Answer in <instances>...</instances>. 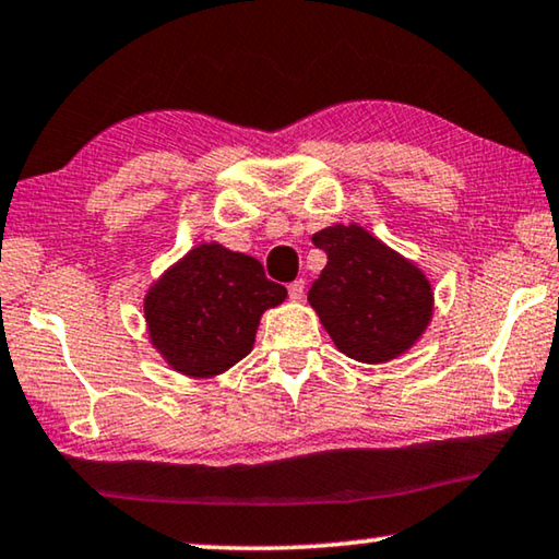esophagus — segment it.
I'll use <instances>...</instances> for the list:
<instances>
[{"label":"esophagus","mask_w":559,"mask_h":559,"mask_svg":"<svg viewBox=\"0 0 559 559\" xmlns=\"http://www.w3.org/2000/svg\"><path fill=\"white\" fill-rule=\"evenodd\" d=\"M288 298L290 301H301L304 298V281H294L288 286Z\"/></svg>","instance_id":"obj_1"}]
</instances>
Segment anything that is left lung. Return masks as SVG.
I'll list each match as a JSON object with an SVG mask.
<instances>
[{
	"instance_id": "left-lung-1",
	"label": "left lung",
	"mask_w": 559,
	"mask_h": 559,
	"mask_svg": "<svg viewBox=\"0 0 559 559\" xmlns=\"http://www.w3.org/2000/svg\"><path fill=\"white\" fill-rule=\"evenodd\" d=\"M311 240L329 261L308 304L338 352L361 364H386L414 348L435 316L427 273L359 223H333Z\"/></svg>"
}]
</instances>
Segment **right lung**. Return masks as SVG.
I'll return each mask as SVG.
<instances>
[{"label":"right lung","mask_w":559,"mask_h":559,"mask_svg":"<svg viewBox=\"0 0 559 559\" xmlns=\"http://www.w3.org/2000/svg\"><path fill=\"white\" fill-rule=\"evenodd\" d=\"M286 296L253 255L198 243L145 290L150 346L182 377H221L251 354L261 316Z\"/></svg>","instance_id":"1"}]
</instances>
